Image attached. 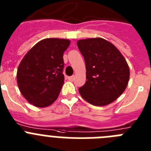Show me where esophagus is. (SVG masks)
<instances>
[{
	"label": "esophagus",
	"instance_id": "obj_1",
	"mask_svg": "<svg viewBox=\"0 0 151 151\" xmlns=\"http://www.w3.org/2000/svg\"><path fill=\"white\" fill-rule=\"evenodd\" d=\"M74 77H74V75H73V76H70V77H68V79L70 80V81H74Z\"/></svg>",
	"mask_w": 151,
	"mask_h": 151
}]
</instances>
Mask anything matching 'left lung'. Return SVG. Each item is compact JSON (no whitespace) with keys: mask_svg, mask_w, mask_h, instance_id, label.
Instances as JSON below:
<instances>
[{"mask_svg":"<svg viewBox=\"0 0 151 151\" xmlns=\"http://www.w3.org/2000/svg\"><path fill=\"white\" fill-rule=\"evenodd\" d=\"M77 47L86 70V83L79 88L81 96L96 106L112 103L128 85L130 71L126 60L114 45L102 38L81 39Z\"/></svg>","mask_w":151,"mask_h":151,"instance_id":"8db88e82","label":"left lung"}]
</instances>
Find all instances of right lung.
<instances>
[{
    "mask_svg": "<svg viewBox=\"0 0 151 151\" xmlns=\"http://www.w3.org/2000/svg\"><path fill=\"white\" fill-rule=\"evenodd\" d=\"M70 42L64 39H45L21 61L17 74L18 86L35 106H48L57 99L65 80L63 55Z\"/></svg>",
    "mask_w": 151,
    "mask_h": 151,
    "instance_id": "add662e5",
    "label": "right lung"
}]
</instances>
